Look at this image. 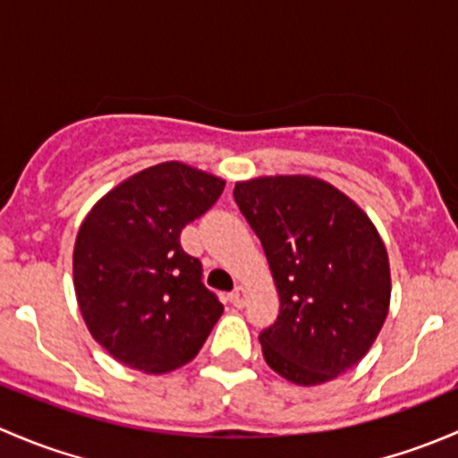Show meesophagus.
<instances>
[{
  "instance_id": "34e87169",
  "label": "esophagus",
  "mask_w": 458,
  "mask_h": 458,
  "mask_svg": "<svg viewBox=\"0 0 458 458\" xmlns=\"http://www.w3.org/2000/svg\"><path fill=\"white\" fill-rule=\"evenodd\" d=\"M230 301H233L234 308H243L248 301V290L243 288V285H237V288H234V293L230 294Z\"/></svg>"
}]
</instances>
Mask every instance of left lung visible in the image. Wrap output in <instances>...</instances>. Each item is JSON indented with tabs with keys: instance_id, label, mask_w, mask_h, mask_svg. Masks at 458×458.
<instances>
[{
	"instance_id": "obj_1",
	"label": "left lung",
	"mask_w": 458,
	"mask_h": 458,
	"mask_svg": "<svg viewBox=\"0 0 458 458\" xmlns=\"http://www.w3.org/2000/svg\"><path fill=\"white\" fill-rule=\"evenodd\" d=\"M234 201L279 293V317L259 335L267 366L297 386L357 366L390 310V261L370 216L310 174L237 182Z\"/></svg>"
}]
</instances>
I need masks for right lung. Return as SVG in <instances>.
Returning <instances> with one entry per match:
<instances>
[{
  "label": "right lung",
  "mask_w": 458,
  "mask_h": 458,
  "mask_svg": "<svg viewBox=\"0 0 458 458\" xmlns=\"http://www.w3.org/2000/svg\"><path fill=\"white\" fill-rule=\"evenodd\" d=\"M225 182L182 161L150 165L106 192L77 233L72 281L92 339L143 374L197 357L224 306L179 237Z\"/></svg>",
  "instance_id": "obj_1"
}]
</instances>
